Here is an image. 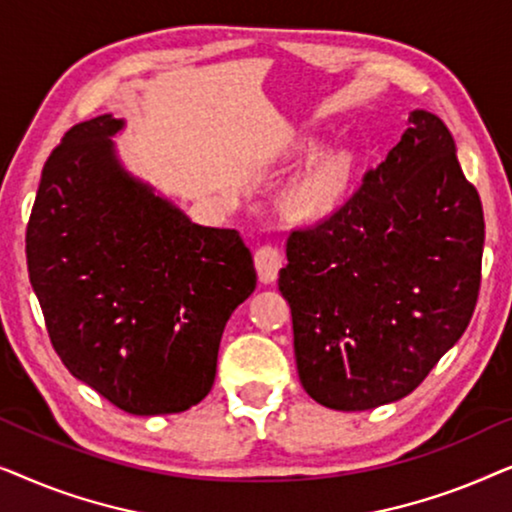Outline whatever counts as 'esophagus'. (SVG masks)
Returning a JSON list of instances; mask_svg holds the SVG:
<instances>
[{
    "label": "esophagus",
    "mask_w": 512,
    "mask_h": 512,
    "mask_svg": "<svg viewBox=\"0 0 512 512\" xmlns=\"http://www.w3.org/2000/svg\"><path fill=\"white\" fill-rule=\"evenodd\" d=\"M254 263L258 279H261L263 284H272L279 275V268H282V251H279L275 244H263V247L256 251Z\"/></svg>",
    "instance_id": "obj_1"
}]
</instances>
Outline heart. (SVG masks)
Listing matches in <instances>:
<instances>
[{"label":"heart","instance_id":"b5f03b06","mask_svg":"<svg viewBox=\"0 0 512 512\" xmlns=\"http://www.w3.org/2000/svg\"><path fill=\"white\" fill-rule=\"evenodd\" d=\"M352 179V158L345 151H333L314 163L289 191V205L298 216L314 219L338 205Z\"/></svg>","mask_w":512,"mask_h":512}]
</instances>
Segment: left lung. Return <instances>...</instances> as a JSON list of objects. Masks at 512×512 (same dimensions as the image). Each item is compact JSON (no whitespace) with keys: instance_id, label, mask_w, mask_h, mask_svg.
<instances>
[{"instance_id":"obj_1","label":"left lung","mask_w":512,"mask_h":512,"mask_svg":"<svg viewBox=\"0 0 512 512\" xmlns=\"http://www.w3.org/2000/svg\"><path fill=\"white\" fill-rule=\"evenodd\" d=\"M352 198L286 240L298 377L314 401L356 412L415 391L464 335L480 291L485 219L450 130L417 109Z\"/></svg>"}]
</instances>
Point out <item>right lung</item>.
Here are the masks:
<instances>
[{
  "label": "right lung",
  "instance_id": "1",
  "mask_svg": "<svg viewBox=\"0 0 512 512\" xmlns=\"http://www.w3.org/2000/svg\"><path fill=\"white\" fill-rule=\"evenodd\" d=\"M123 125L90 118L48 156L27 270L69 373L130 415H172L212 389L254 258L237 230L198 226L125 170L111 142Z\"/></svg>",
  "mask_w": 512,
  "mask_h": 512
}]
</instances>
